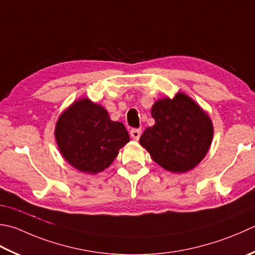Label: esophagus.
<instances>
[{
  "label": "esophagus",
  "mask_w": 255,
  "mask_h": 255,
  "mask_svg": "<svg viewBox=\"0 0 255 255\" xmlns=\"http://www.w3.org/2000/svg\"><path fill=\"white\" fill-rule=\"evenodd\" d=\"M140 134H141V130L140 129H136L133 128L130 130V136L132 139H134V140H138L139 138H140Z\"/></svg>",
  "instance_id": "obj_1"
}]
</instances>
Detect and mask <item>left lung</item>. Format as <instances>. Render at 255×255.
<instances>
[{"label": "left lung", "instance_id": "8db88e82", "mask_svg": "<svg viewBox=\"0 0 255 255\" xmlns=\"http://www.w3.org/2000/svg\"><path fill=\"white\" fill-rule=\"evenodd\" d=\"M154 119L139 142L152 160L171 172H187L202 159L211 146L213 126L206 112L186 94L159 99L151 108Z\"/></svg>", "mask_w": 255, "mask_h": 255}]
</instances>
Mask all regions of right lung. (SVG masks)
I'll list each match as a JSON object with an SVG mask.
<instances>
[{"label": "right lung", "mask_w": 255, "mask_h": 255, "mask_svg": "<svg viewBox=\"0 0 255 255\" xmlns=\"http://www.w3.org/2000/svg\"><path fill=\"white\" fill-rule=\"evenodd\" d=\"M55 138L66 161L91 174L111 166L130 139L124 124L113 122L106 109L88 98L73 103L59 116Z\"/></svg>", "instance_id": "right-lung-1"}]
</instances>
